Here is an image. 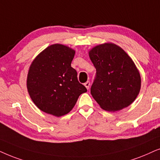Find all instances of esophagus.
<instances>
[{"label":"esophagus","instance_id":"1","mask_svg":"<svg viewBox=\"0 0 160 160\" xmlns=\"http://www.w3.org/2000/svg\"><path fill=\"white\" fill-rule=\"evenodd\" d=\"M90 85H91V83H90V82H89V81H87L86 82H85V83H84V86H86V88L88 89V90L89 89V87H90Z\"/></svg>","mask_w":160,"mask_h":160}]
</instances>
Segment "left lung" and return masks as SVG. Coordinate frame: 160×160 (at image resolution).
I'll list each match as a JSON object with an SVG mask.
<instances>
[{"mask_svg":"<svg viewBox=\"0 0 160 160\" xmlns=\"http://www.w3.org/2000/svg\"><path fill=\"white\" fill-rule=\"evenodd\" d=\"M88 55L97 69L91 93L100 108L116 112L130 105L141 87L140 72L132 59L111 42L93 47Z\"/></svg>","mask_w":160,"mask_h":160,"instance_id":"1","label":"left lung"}]
</instances>
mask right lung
I'll return each mask as SVG.
<instances>
[{"label": "right lung", "instance_id": "obj_1", "mask_svg": "<svg viewBox=\"0 0 160 160\" xmlns=\"http://www.w3.org/2000/svg\"><path fill=\"white\" fill-rule=\"evenodd\" d=\"M75 50L54 44L42 50L30 65L27 89L37 107L46 113L61 117L69 113L78 97L87 91L78 82L71 67Z\"/></svg>", "mask_w": 160, "mask_h": 160}]
</instances>
